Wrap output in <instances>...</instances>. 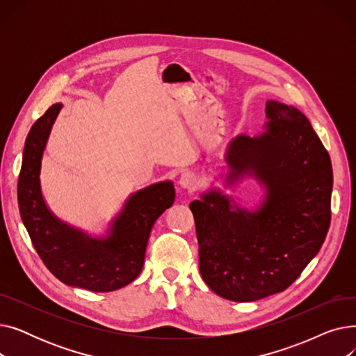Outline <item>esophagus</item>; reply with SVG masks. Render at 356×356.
Listing matches in <instances>:
<instances>
[{"label":"esophagus","mask_w":356,"mask_h":356,"mask_svg":"<svg viewBox=\"0 0 356 356\" xmlns=\"http://www.w3.org/2000/svg\"><path fill=\"white\" fill-rule=\"evenodd\" d=\"M179 183L181 188L188 189V191H193L197 184V177H196V175H193L191 172H184V173H181Z\"/></svg>","instance_id":"obj_1"}]
</instances>
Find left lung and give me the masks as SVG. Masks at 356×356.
<instances>
[{"label": "left lung", "mask_w": 356, "mask_h": 356, "mask_svg": "<svg viewBox=\"0 0 356 356\" xmlns=\"http://www.w3.org/2000/svg\"><path fill=\"white\" fill-rule=\"evenodd\" d=\"M267 133L232 141L227 160L254 173L268 196L250 213L212 192L193 200L199 270L204 283L232 302H254L290 287L323 245L330 225V157L300 111L267 102Z\"/></svg>", "instance_id": "1"}]
</instances>
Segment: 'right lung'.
<instances>
[{
  "label": "right lung",
  "mask_w": 356,
  "mask_h": 356,
  "mask_svg": "<svg viewBox=\"0 0 356 356\" xmlns=\"http://www.w3.org/2000/svg\"><path fill=\"white\" fill-rule=\"evenodd\" d=\"M60 108L62 104L51 105L27 136L17 184L18 209L34 250L56 278L90 291L118 290L141 273L149 232L173 204L175 188L165 181L136 193L106 241L90 239L59 222L44 204L39 175L43 149Z\"/></svg>",
  "instance_id": "right-lung-1"
}]
</instances>
